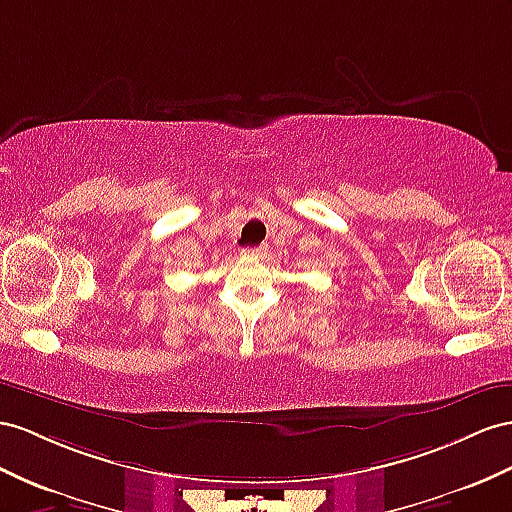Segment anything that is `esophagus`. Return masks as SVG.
Instances as JSON below:
<instances>
[{
  "mask_svg": "<svg viewBox=\"0 0 512 512\" xmlns=\"http://www.w3.org/2000/svg\"><path fill=\"white\" fill-rule=\"evenodd\" d=\"M246 255H251V257H264L266 255V246H255V248H246L244 251Z\"/></svg>",
  "mask_w": 512,
  "mask_h": 512,
  "instance_id": "obj_1",
  "label": "esophagus"
}]
</instances>
